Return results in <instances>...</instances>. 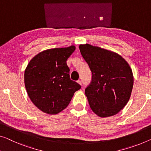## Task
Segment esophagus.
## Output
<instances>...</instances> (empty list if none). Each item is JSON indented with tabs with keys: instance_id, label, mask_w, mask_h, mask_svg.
<instances>
[{
	"instance_id": "1",
	"label": "esophagus",
	"mask_w": 151,
	"mask_h": 151,
	"mask_svg": "<svg viewBox=\"0 0 151 151\" xmlns=\"http://www.w3.org/2000/svg\"><path fill=\"white\" fill-rule=\"evenodd\" d=\"M77 83H78V84H79L80 85H82V82H81V80H78V81H77Z\"/></svg>"
}]
</instances>
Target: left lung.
<instances>
[{
    "label": "left lung",
    "mask_w": 151,
    "mask_h": 151,
    "mask_svg": "<svg viewBox=\"0 0 151 151\" xmlns=\"http://www.w3.org/2000/svg\"><path fill=\"white\" fill-rule=\"evenodd\" d=\"M79 49L92 73L85 91L90 108L100 117L115 115L131 96L134 76L129 64L119 54L97 46L81 44Z\"/></svg>",
    "instance_id": "8db88e82"
}]
</instances>
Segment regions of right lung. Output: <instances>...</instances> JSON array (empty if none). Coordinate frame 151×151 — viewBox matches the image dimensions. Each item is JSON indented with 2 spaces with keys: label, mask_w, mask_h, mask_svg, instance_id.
Masks as SVG:
<instances>
[{
  "label": "right lung",
  "mask_w": 151,
  "mask_h": 151,
  "mask_svg": "<svg viewBox=\"0 0 151 151\" xmlns=\"http://www.w3.org/2000/svg\"><path fill=\"white\" fill-rule=\"evenodd\" d=\"M75 45L49 49L35 55L25 69L24 83L30 100L42 112L59 113L68 106L81 85L70 78L66 60Z\"/></svg>",
  "instance_id": "right-lung-1"
}]
</instances>
